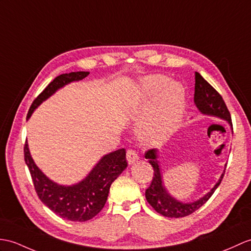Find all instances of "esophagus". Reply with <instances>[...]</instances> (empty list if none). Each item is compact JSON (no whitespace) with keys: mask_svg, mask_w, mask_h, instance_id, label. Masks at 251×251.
<instances>
[{"mask_svg":"<svg viewBox=\"0 0 251 251\" xmlns=\"http://www.w3.org/2000/svg\"><path fill=\"white\" fill-rule=\"evenodd\" d=\"M126 158H127L128 164L131 165V164H133V162H135L136 160H138L139 156H138V154H137V152H136L135 150L129 149V150L127 151V153H126Z\"/></svg>","mask_w":251,"mask_h":251,"instance_id":"esophagus-1","label":"esophagus"}]
</instances>
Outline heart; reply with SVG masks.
<instances>
[{
	"mask_svg": "<svg viewBox=\"0 0 251 251\" xmlns=\"http://www.w3.org/2000/svg\"><path fill=\"white\" fill-rule=\"evenodd\" d=\"M135 106L147 110L138 127L141 141L148 145L164 142L176 129L185 108L183 85L161 75H150L139 81Z\"/></svg>",
	"mask_w": 251,
	"mask_h": 251,
	"instance_id": "heart-1",
	"label": "heart"
}]
</instances>
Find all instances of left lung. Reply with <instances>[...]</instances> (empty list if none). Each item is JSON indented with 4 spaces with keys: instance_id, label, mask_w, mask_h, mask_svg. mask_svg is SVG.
<instances>
[{
    "instance_id": "left-lung-1",
    "label": "left lung",
    "mask_w": 251,
    "mask_h": 251,
    "mask_svg": "<svg viewBox=\"0 0 251 251\" xmlns=\"http://www.w3.org/2000/svg\"><path fill=\"white\" fill-rule=\"evenodd\" d=\"M195 75L196 83L194 100L197 108L199 109V111L202 114L216 116V118L223 119L228 122L233 132L231 115L223 97H221L219 93L199 73L196 72ZM157 152L158 151L156 149H152L145 153V158L149 159V162L154 169V176L149 188L145 190V198H147L148 202L152 205L155 211L162 215V216L170 218H179L188 216V215L196 212L197 209H199L212 197L214 191L217 189L225 176L224 171V173L220 176L218 182L211 189V191H208L204 197L200 198L199 200L192 202H180L169 194L165 187L159 161L157 160V158H158Z\"/></svg>"
}]
</instances>
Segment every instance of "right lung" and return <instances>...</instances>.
Instances as JSON below:
<instances>
[{"mask_svg": "<svg viewBox=\"0 0 251 251\" xmlns=\"http://www.w3.org/2000/svg\"><path fill=\"white\" fill-rule=\"evenodd\" d=\"M89 74V72H77L57 75L33 101L26 119H30L34 110L57 90L68 83L84 79ZM25 160L39 199L52 212L71 221H86L95 217L106 204L110 186L127 167L126 151L120 149L104 155L81 182L64 186L47 177L35 165L27 142L25 144Z\"/></svg>", "mask_w": 251, "mask_h": 251, "instance_id": "obj_1", "label": "right lung"}]
</instances>
